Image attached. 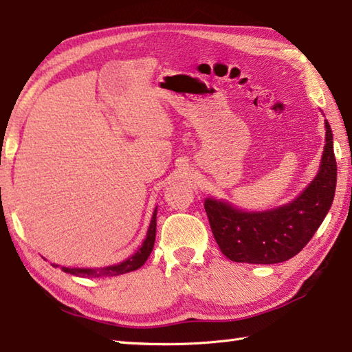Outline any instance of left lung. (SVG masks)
I'll use <instances>...</instances> for the list:
<instances>
[{"label": "left lung", "instance_id": "obj_1", "mask_svg": "<svg viewBox=\"0 0 352 352\" xmlns=\"http://www.w3.org/2000/svg\"><path fill=\"white\" fill-rule=\"evenodd\" d=\"M320 170L296 200L265 212H245L231 204L204 201L220 251L237 263L272 265L297 255L322 225L334 200L337 163L328 121Z\"/></svg>", "mask_w": 352, "mask_h": 352}]
</instances>
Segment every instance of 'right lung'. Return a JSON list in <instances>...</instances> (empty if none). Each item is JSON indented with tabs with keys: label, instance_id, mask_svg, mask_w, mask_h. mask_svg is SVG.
<instances>
[{
	"label": "right lung",
	"instance_id": "obj_1",
	"mask_svg": "<svg viewBox=\"0 0 352 352\" xmlns=\"http://www.w3.org/2000/svg\"><path fill=\"white\" fill-rule=\"evenodd\" d=\"M155 229H157V208L154 210V215H152L148 235H146L142 248H140L132 257L121 261L118 265L98 267V270H89V267H86V270H82V267H63V271L72 274V276H80V277H113V276H120V274L135 271L140 266L144 265V261L148 260L152 249H154Z\"/></svg>",
	"mask_w": 352,
	"mask_h": 352
}]
</instances>
